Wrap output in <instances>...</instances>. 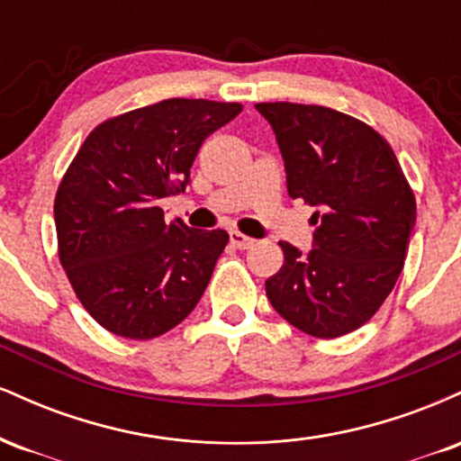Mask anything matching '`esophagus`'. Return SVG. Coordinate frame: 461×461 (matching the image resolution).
Returning <instances> with one entry per match:
<instances>
[{
    "label": "esophagus",
    "mask_w": 461,
    "mask_h": 461,
    "mask_svg": "<svg viewBox=\"0 0 461 461\" xmlns=\"http://www.w3.org/2000/svg\"><path fill=\"white\" fill-rule=\"evenodd\" d=\"M230 242L231 245H234L236 249H251L253 247V238H249V236H245V234H240V231H236V230H231L230 231Z\"/></svg>",
    "instance_id": "obj_1"
}]
</instances>
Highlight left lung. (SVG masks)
Masks as SVG:
<instances>
[{
	"label": "left lung",
	"mask_w": 461,
	"mask_h": 461,
	"mask_svg": "<svg viewBox=\"0 0 461 461\" xmlns=\"http://www.w3.org/2000/svg\"><path fill=\"white\" fill-rule=\"evenodd\" d=\"M271 123L293 199L314 205L312 249L290 242L267 279L282 319L314 338L370 321L393 293L416 223V199L393 147L353 116L290 102L256 104Z\"/></svg>",
	"instance_id": "1"
}]
</instances>
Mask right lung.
I'll use <instances>...</instances> for the list:
<instances>
[{
	"mask_svg": "<svg viewBox=\"0 0 461 461\" xmlns=\"http://www.w3.org/2000/svg\"><path fill=\"white\" fill-rule=\"evenodd\" d=\"M240 104L164 99L97 125L58 186V256L77 299L121 338L179 325L208 288L223 230L164 223L160 199L184 193L201 142Z\"/></svg>",
	"mask_w": 461,
	"mask_h": 461,
	"instance_id": "obj_1",
	"label": "right lung"
}]
</instances>
